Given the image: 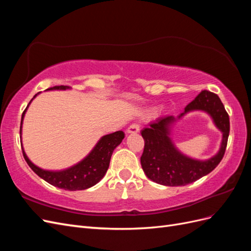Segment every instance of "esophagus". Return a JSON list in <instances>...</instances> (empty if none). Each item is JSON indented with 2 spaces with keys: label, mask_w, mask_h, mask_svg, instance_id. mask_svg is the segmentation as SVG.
<instances>
[{
  "label": "esophagus",
  "mask_w": 251,
  "mask_h": 251,
  "mask_svg": "<svg viewBox=\"0 0 251 251\" xmlns=\"http://www.w3.org/2000/svg\"><path fill=\"white\" fill-rule=\"evenodd\" d=\"M140 131V126L137 124H132L130 126L126 128L127 134H136Z\"/></svg>",
  "instance_id": "obj_1"
}]
</instances>
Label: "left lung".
Returning <instances> with one entry per match:
<instances>
[{"instance_id":"1","label":"left lung","mask_w":251,"mask_h":251,"mask_svg":"<svg viewBox=\"0 0 251 251\" xmlns=\"http://www.w3.org/2000/svg\"><path fill=\"white\" fill-rule=\"evenodd\" d=\"M203 110L223 133L218 153L206 161L184 155L176 149L170 137L172 126L189 111ZM144 150L140 158L147 177L165 186H184L206 176L222 160L229 135V117L219 96L204 90L189 102L179 116L159 117L141 131Z\"/></svg>"}]
</instances>
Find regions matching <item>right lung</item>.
Segmentation results:
<instances>
[{"label": "right lung", "instance_id": "right-lung-1", "mask_svg": "<svg viewBox=\"0 0 251 251\" xmlns=\"http://www.w3.org/2000/svg\"><path fill=\"white\" fill-rule=\"evenodd\" d=\"M71 87L68 86H55L53 88L47 89V91L51 90H70ZM40 94V93H37ZM35 94L33 98L30 100L29 104L37 96ZM27 108L22 114V120H21V128L20 134L22 138V126L23 120L25 117V113L29 107ZM125 138V133L123 131H117L115 133L104 135L98 140L95 144V147L92 149L90 153L80 160L78 163L74 164L70 168L60 170V171H48L39 168L30 161V159L27 157L24 148L22 147L23 155L28 165L31 168V170L37 175V176L44 179L49 184L56 186L58 188H63L65 191H82V189H87L89 187H92L96 183L100 182L103 176L107 173L111 156L113 154V151L115 150ZM22 144V141H21Z\"/></svg>", "mask_w": 251, "mask_h": 251}]
</instances>
